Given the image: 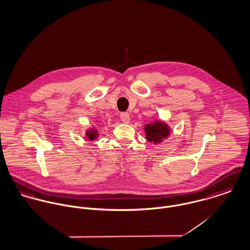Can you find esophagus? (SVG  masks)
<instances>
[{"mask_svg":"<svg viewBox=\"0 0 250 250\" xmlns=\"http://www.w3.org/2000/svg\"><path fill=\"white\" fill-rule=\"evenodd\" d=\"M121 120L123 123L125 124H128L129 121H130V117H129V114L126 113V112H124L121 114Z\"/></svg>","mask_w":250,"mask_h":250,"instance_id":"obj_1","label":"esophagus"}]
</instances>
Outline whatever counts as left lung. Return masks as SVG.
Returning <instances> with one entry per match:
<instances>
[{
    "instance_id": "left-lung-1",
    "label": "left lung",
    "mask_w": 250,
    "mask_h": 250,
    "mask_svg": "<svg viewBox=\"0 0 250 250\" xmlns=\"http://www.w3.org/2000/svg\"><path fill=\"white\" fill-rule=\"evenodd\" d=\"M145 132L146 139L148 142H153L154 144H157L161 143L169 135L170 129L166 123L156 120L153 123L146 125Z\"/></svg>"
}]
</instances>
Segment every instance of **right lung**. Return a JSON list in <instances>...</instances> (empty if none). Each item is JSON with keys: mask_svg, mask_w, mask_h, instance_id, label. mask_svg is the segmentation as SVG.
Segmentation results:
<instances>
[{"mask_svg": "<svg viewBox=\"0 0 250 250\" xmlns=\"http://www.w3.org/2000/svg\"><path fill=\"white\" fill-rule=\"evenodd\" d=\"M85 135L87 136L88 140L92 141V140H96V139H97V137L99 136V133H98L97 129L93 128V129H89V130H87V131H86V133H85Z\"/></svg>", "mask_w": 250, "mask_h": 250, "instance_id": "right-lung-1", "label": "right lung"}]
</instances>
